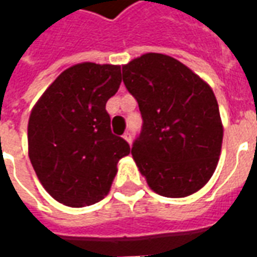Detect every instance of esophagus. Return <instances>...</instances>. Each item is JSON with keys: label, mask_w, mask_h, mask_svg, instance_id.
Listing matches in <instances>:
<instances>
[{"label": "esophagus", "mask_w": 257, "mask_h": 257, "mask_svg": "<svg viewBox=\"0 0 257 257\" xmlns=\"http://www.w3.org/2000/svg\"><path fill=\"white\" fill-rule=\"evenodd\" d=\"M122 138H123V139H125V140H126L128 143H131V142H132V134H131V132H125V134H123Z\"/></svg>", "instance_id": "1"}]
</instances>
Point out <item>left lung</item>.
<instances>
[{
    "mask_svg": "<svg viewBox=\"0 0 257 257\" xmlns=\"http://www.w3.org/2000/svg\"><path fill=\"white\" fill-rule=\"evenodd\" d=\"M122 81L143 118L132 157L150 189L168 198L202 189L217 167L223 140L209 85L162 53H146L122 66Z\"/></svg>",
    "mask_w": 257,
    "mask_h": 257,
    "instance_id": "8db88e82",
    "label": "left lung"
}]
</instances>
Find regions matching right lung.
<instances>
[{"instance_id":"1","label":"right lung","mask_w":257,"mask_h":257,"mask_svg":"<svg viewBox=\"0 0 257 257\" xmlns=\"http://www.w3.org/2000/svg\"><path fill=\"white\" fill-rule=\"evenodd\" d=\"M119 84V66L75 64L49 85L31 110V165L60 204L82 208L104 198L118 161L131 153L128 143L112 135L106 111Z\"/></svg>"}]
</instances>
